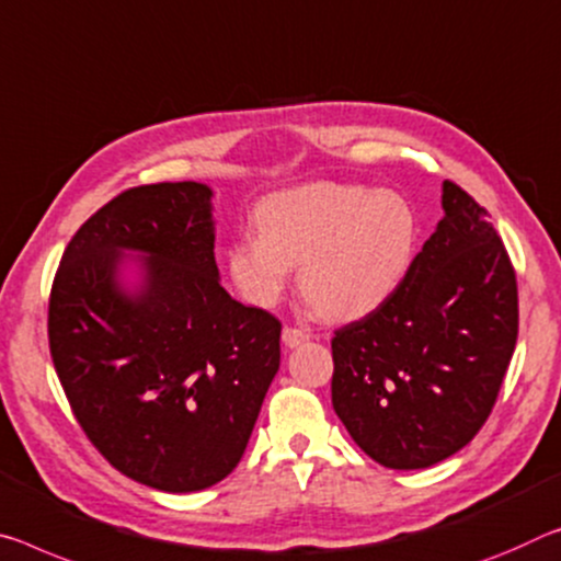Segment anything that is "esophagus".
Wrapping results in <instances>:
<instances>
[{
  "mask_svg": "<svg viewBox=\"0 0 561 561\" xmlns=\"http://www.w3.org/2000/svg\"><path fill=\"white\" fill-rule=\"evenodd\" d=\"M282 340L287 346H297V344L309 340V332H307V329H299V327H284L282 329Z\"/></svg>",
  "mask_w": 561,
  "mask_h": 561,
  "instance_id": "obj_1",
  "label": "esophagus"
}]
</instances>
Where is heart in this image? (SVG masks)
I'll use <instances>...</instances> for the list:
<instances>
[{"instance_id": "heart-1", "label": "heart", "mask_w": 561, "mask_h": 561, "mask_svg": "<svg viewBox=\"0 0 561 561\" xmlns=\"http://www.w3.org/2000/svg\"><path fill=\"white\" fill-rule=\"evenodd\" d=\"M256 237L229 247L242 295L270 307L299 265V289L332 322L362 319L394 295L414 252V215L392 192L357 184L291 186L260 202Z\"/></svg>"}]
</instances>
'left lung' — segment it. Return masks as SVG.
I'll use <instances>...</instances> for the list:
<instances>
[{"label":"left lung","mask_w":561,"mask_h":561,"mask_svg":"<svg viewBox=\"0 0 561 561\" xmlns=\"http://www.w3.org/2000/svg\"><path fill=\"white\" fill-rule=\"evenodd\" d=\"M442 207L394 295L332 336L334 412L389 469H424L467 447L517 344V274L502 237L449 180Z\"/></svg>","instance_id":"left-lung-1"}]
</instances>
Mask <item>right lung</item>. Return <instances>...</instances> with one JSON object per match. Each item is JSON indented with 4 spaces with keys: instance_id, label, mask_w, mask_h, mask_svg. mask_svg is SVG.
Masks as SVG:
<instances>
[{
    "instance_id": "right-lung-1",
    "label": "right lung",
    "mask_w": 561,
    "mask_h": 561,
    "mask_svg": "<svg viewBox=\"0 0 561 561\" xmlns=\"http://www.w3.org/2000/svg\"><path fill=\"white\" fill-rule=\"evenodd\" d=\"M211 190L141 184L94 211L49 291V352L87 439L122 474L199 492L242 459L279 369L282 322L219 284ZM148 254L135 298L113 282L118 252Z\"/></svg>"
}]
</instances>
